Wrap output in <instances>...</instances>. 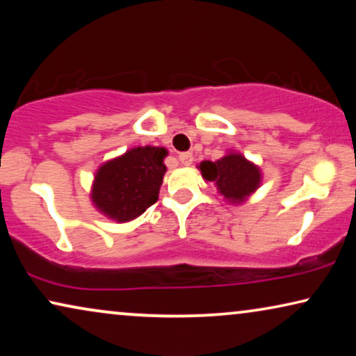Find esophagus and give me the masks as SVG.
I'll list each match as a JSON object with an SVG mask.
<instances>
[{
  "instance_id": "esophagus-1",
  "label": "esophagus",
  "mask_w": 356,
  "mask_h": 356,
  "mask_svg": "<svg viewBox=\"0 0 356 356\" xmlns=\"http://www.w3.org/2000/svg\"><path fill=\"white\" fill-rule=\"evenodd\" d=\"M178 160L181 162V165H191L193 162V154L191 152H183L178 155Z\"/></svg>"
}]
</instances>
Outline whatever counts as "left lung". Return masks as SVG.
Returning <instances> with one entry per match:
<instances>
[{
  "mask_svg": "<svg viewBox=\"0 0 356 356\" xmlns=\"http://www.w3.org/2000/svg\"><path fill=\"white\" fill-rule=\"evenodd\" d=\"M199 170L202 178L216 184L218 194L230 204L245 202L259 188L262 178L257 165L233 150L216 162L204 160Z\"/></svg>",
  "mask_w": 356,
  "mask_h": 356,
  "instance_id": "obj_1",
  "label": "left lung"
}]
</instances>
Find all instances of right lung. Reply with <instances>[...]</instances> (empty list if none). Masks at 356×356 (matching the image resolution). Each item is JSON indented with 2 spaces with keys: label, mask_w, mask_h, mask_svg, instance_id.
I'll use <instances>...</instances> for the list:
<instances>
[{
  "label": "right lung",
  "mask_w": 356,
  "mask_h": 356,
  "mask_svg": "<svg viewBox=\"0 0 356 356\" xmlns=\"http://www.w3.org/2000/svg\"><path fill=\"white\" fill-rule=\"evenodd\" d=\"M165 147H134L99 167L90 199L105 217L129 222L157 202L163 175Z\"/></svg>",
  "instance_id": "obj_1"
}]
</instances>
